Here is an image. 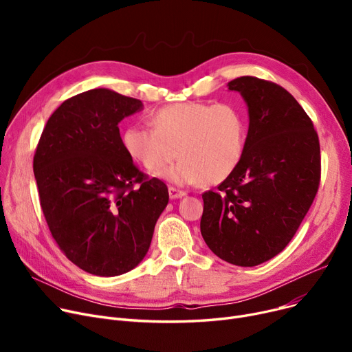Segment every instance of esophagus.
<instances>
[{"instance_id":"34e87169","label":"esophagus","mask_w":352,"mask_h":352,"mask_svg":"<svg viewBox=\"0 0 352 352\" xmlns=\"http://www.w3.org/2000/svg\"><path fill=\"white\" fill-rule=\"evenodd\" d=\"M168 194H170V198H179V197H184L186 195V191H181V190H178V188H175V187H170L168 188Z\"/></svg>"}]
</instances>
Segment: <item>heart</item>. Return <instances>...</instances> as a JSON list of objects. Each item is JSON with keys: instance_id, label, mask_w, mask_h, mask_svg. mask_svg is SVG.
Segmentation results:
<instances>
[{"instance_id": "heart-1", "label": "heart", "mask_w": 352, "mask_h": 352, "mask_svg": "<svg viewBox=\"0 0 352 352\" xmlns=\"http://www.w3.org/2000/svg\"><path fill=\"white\" fill-rule=\"evenodd\" d=\"M151 120L154 128L134 124L125 129L124 148L151 173L162 170L178 154L179 161L162 171L173 182L215 186L243 158L247 122L243 111L231 102H175L157 109Z\"/></svg>"}]
</instances>
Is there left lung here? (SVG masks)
I'll use <instances>...</instances> for the list:
<instances>
[{
    "mask_svg": "<svg viewBox=\"0 0 352 352\" xmlns=\"http://www.w3.org/2000/svg\"><path fill=\"white\" fill-rule=\"evenodd\" d=\"M250 113L244 154L217 190L202 194L201 234L221 260L239 267L263 264L292 239L317 195L320 140L304 108L272 81L239 77Z\"/></svg>",
    "mask_w": 352,
    "mask_h": 352,
    "instance_id": "obj_1",
    "label": "left lung"
}]
</instances>
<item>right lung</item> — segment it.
I'll return each mask as SVG.
<instances>
[{
	"label": "right lung",
	"mask_w": 352,
	"mask_h": 352,
	"mask_svg": "<svg viewBox=\"0 0 352 352\" xmlns=\"http://www.w3.org/2000/svg\"><path fill=\"white\" fill-rule=\"evenodd\" d=\"M142 108L107 88L65 100L48 118L34 154L40 204L55 243L85 272L114 276L150 248L168 188L125 151L118 122Z\"/></svg>",
	"instance_id": "add662e5"
}]
</instances>
